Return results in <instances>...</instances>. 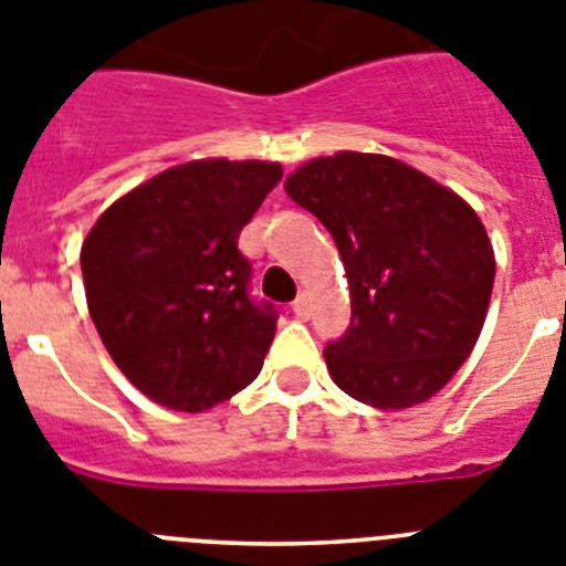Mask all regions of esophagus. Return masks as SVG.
Returning <instances> with one entry per match:
<instances>
[{
	"label": "esophagus",
	"mask_w": 566,
	"mask_h": 566,
	"mask_svg": "<svg viewBox=\"0 0 566 566\" xmlns=\"http://www.w3.org/2000/svg\"><path fill=\"white\" fill-rule=\"evenodd\" d=\"M291 307L296 319H307V316H311V296H307V293H298V298Z\"/></svg>",
	"instance_id": "esophagus-1"
}]
</instances>
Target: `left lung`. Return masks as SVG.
Here are the masks:
<instances>
[{"label":"left lung","instance_id":"left-lung-1","mask_svg":"<svg viewBox=\"0 0 566 566\" xmlns=\"http://www.w3.org/2000/svg\"><path fill=\"white\" fill-rule=\"evenodd\" d=\"M348 273L350 325L325 345L342 391L374 408L426 402L472 354L495 253L460 195L386 155L339 151L287 178Z\"/></svg>","mask_w":566,"mask_h":566}]
</instances>
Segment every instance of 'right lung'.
<instances>
[{
  "mask_svg": "<svg viewBox=\"0 0 566 566\" xmlns=\"http://www.w3.org/2000/svg\"><path fill=\"white\" fill-rule=\"evenodd\" d=\"M282 180L261 160L172 166L114 201L83 241L85 298L132 386L175 411H203L259 377L275 336L250 296L241 227Z\"/></svg>",
  "mask_w": 566,
  "mask_h": 566,
  "instance_id": "1",
  "label": "right lung"
}]
</instances>
